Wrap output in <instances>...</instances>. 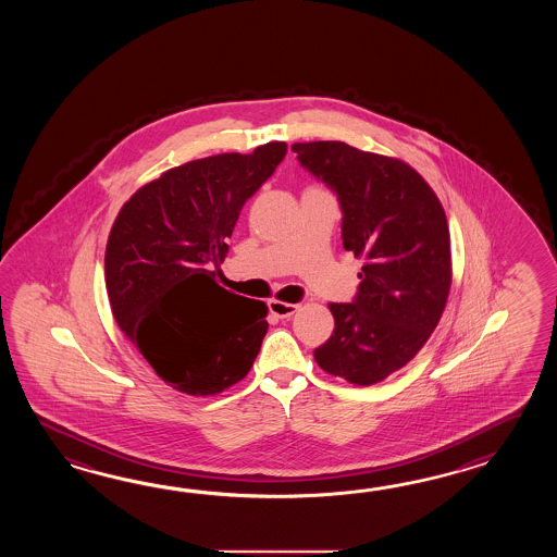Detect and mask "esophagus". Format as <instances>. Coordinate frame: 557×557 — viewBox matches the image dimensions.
Listing matches in <instances>:
<instances>
[{
	"instance_id": "obj_1",
	"label": "esophagus",
	"mask_w": 557,
	"mask_h": 557,
	"mask_svg": "<svg viewBox=\"0 0 557 557\" xmlns=\"http://www.w3.org/2000/svg\"><path fill=\"white\" fill-rule=\"evenodd\" d=\"M296 308H298L296 305H288V302H281V300H271L269 302V310L278 319H290L295 314Z\"/></svg>"
}]
</instances>
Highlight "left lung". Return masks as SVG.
I'll use <instances>...</instances> for the list:
<instances>
[{
  "instance_id": "1",
  "label": "left lung",
  "mask_w": 557,
  "mask_h": 557,
  "mask_svg": "<svg viewBox=\"0 0 557 557\" xmlns=\"http://www.w3.org/2000/svg\"><path fill=\"white\" fill-rule=\"evenodd\" d=\"M298 163L336 195L344 249L364 257L352 302H331L334 332L314 350L322 370L370 386L408 364L450 293V231L414 169L343 141L295 143Z\"/></svg>"
}]
</instances>
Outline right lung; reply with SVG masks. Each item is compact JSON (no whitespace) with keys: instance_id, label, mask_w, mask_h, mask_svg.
Segmentation results:
<instances>
[{"instance_id":"add662e5","label":"right lung","mask_w":557,"mask_h":557,"mask_svg":"<svg viewBox=\"0 0 557 557\" xmlns=\"http://www.w3.org/2000/svg\"><path fill=\"white\" fill-rule=\"evenodd\" d=\"M286 154H213L169 169L123 205L106 249L113 317L169 386L219 394L249 374L269 329L267 305L214 283L243 205Z\"/></svg>"}]
</instances>
